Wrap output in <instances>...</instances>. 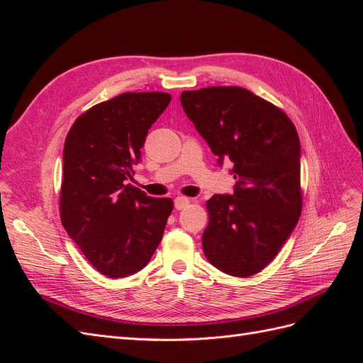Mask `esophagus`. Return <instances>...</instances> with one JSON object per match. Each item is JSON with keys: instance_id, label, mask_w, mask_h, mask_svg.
<instances>
[{"instance_id": "34e87169", "label": "esophagus", "mask_w": 363, "mask_h": 363, "mask_svg": "<svg viewBox=\"0 0 363 363\" xmlns=\"http://www.w3.org/2000/svg\"><path fill=\"white\" fill-rule=\"evenodd\" d=\"M189 203H191L189 199H186V196H177V199L174 200V206L177 211H182V208H184Z\"/></svg>"}]
</instances>
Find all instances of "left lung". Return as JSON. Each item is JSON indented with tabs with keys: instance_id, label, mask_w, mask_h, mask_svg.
Returning a JSON list of instances; mask_svg holds the SVG:
<instances>
[{
	"instance_id": "left-lung-1",
	"label": "left lung",
	"mask_w": 363,
	"mask_h": 363,
	"mask_svg": "<svg viewBox=\"0 0 363 363\" xmlns=\"http://www.w3.org/2000/svg\"><path fill=\"white\" fill-rule=\"evenodd\" d=\"M183 111L216 156L233 162V195L206 203L204 255L219 271L248 277L277 256L301 215V147L292 121L244 87L180 95Z\"/></svg>"
}]
</instances>
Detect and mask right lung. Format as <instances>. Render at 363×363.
<instances>
[{"label":"right lung","instance_id":"add662e5","mask_svg":"<svg viewBox=\"0 0 363 363\" xmlns=\"http://www.w3.org/2000/svg\"><path fill=\"white\" fill-rule=\"evenodd\" d=\"M169 101L164 92L121 94L77 118L65 140L62 224L111 279L147 265L172 212L171 199H152L128 183L150 127Z\"/></svg>","mask_w":363,"mask_h":363}]
</instances>
